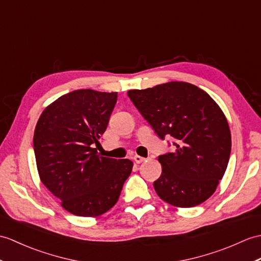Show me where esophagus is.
<instances>
[{"label": "esophagus", "instance_id": "34e87169", "mask_svg": "<svg viewBox=\"0 0 261 261\" xmlns=\"http://www.w3.org/2000/svg\"><path fill=\"white\" fill-rule=\"evenodd\" d=\"M145 159L143 158V156H140V155H138V154H136V155H133V161H135L136 163H141V162H143Z\"/></svg>", "mask_w": 261, "mask_h": 261}]
</instances>
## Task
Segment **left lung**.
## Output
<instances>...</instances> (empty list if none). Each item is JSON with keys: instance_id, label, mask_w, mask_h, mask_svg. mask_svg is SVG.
Masks as SVG:
<instances>
[{"instance_id": "obj_1", "label": "left lung", "mask_w": 261, "mask_h": 261, "mask_svg": "<svg viewBox=\"0 0 261 261\" xmlns=\"http://www.w3.org/2000/svg\"><path fill=\"white\" fill-rule=\"evenodd\" d=\"M128 95L160 139L172 137L174 151L159 155L158 196L179 208H191L213 196L231 151L228 121L211 96L187 82H168Z\"/></svg>"}]
</instances>
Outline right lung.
<instances>
[{
  "label": "right lung",
  "instance_id": "obj_1",
  "mask_svg": "<svg viewBox=\"0 0 261 261\" xmlns=\"http://www.w3.org/2000/svg\"><path fill=\"white\" fill-rule=\"evenodd\" d=\"M117 99V92L72 91L47 106L36 123L33 145L40 179L75 216L98 217L110 210L132 171L131 160L101 156L93 148Z\"/></svg>",
  "mask_w": 261,
  "mask_h": 261
}]
</instances>
